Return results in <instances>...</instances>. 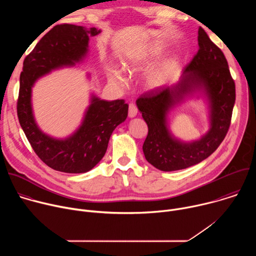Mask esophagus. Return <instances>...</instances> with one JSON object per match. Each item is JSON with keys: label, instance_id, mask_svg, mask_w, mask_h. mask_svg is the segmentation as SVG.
Segmentation results:
<instances>
[{"label": "esophagus", "instance_id": "1", "mask_svg": "<svg viewBox=\"0 0 256 256\" xmlns=\"http://www.w3.org/2000/svg\"><path fill=\"white\" fill-rule=\"evenodd\" d=\"M138 114V107L136 105V103L130 102L128 105V116L130 118H134Z\"/></svg>", "mask_w": 256, "mask_h": 256}]
</instances>
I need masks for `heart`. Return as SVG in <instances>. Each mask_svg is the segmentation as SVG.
Instances as JSON below:
<instances>
[{
  "mask_svg": "<svg viewBox=\"0 0 256 256\" xmlns=\"http://www.w3.org/2000/svg\"><path fill=\"white\" fill-rule=\"evenodd\" d=\"M151 56H152L149 54H146L144 56H136L134 58H132V60H130V62H128L124 66L130 72L136 70L140 66L147 64L149 62V60L151 58ZM165 78H166V68L162 66H156L153 70H151V72H149V76H148L149 82L152 85L161 84L164 81ZM109 79H110L112 82L116 83L120 86H124L126 83V79L122 76L120 72L116 70L110 72V74H109Z\"/></svg>",
  "mask_w": 256,
  "mask_h": 256,
  "instance_id": "1",
  "label": "heart"
}]
</instances>
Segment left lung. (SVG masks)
I'll return each instance as SVG.
<instances>
[{
    "label": "left lung",
    "mask_w": 256,
    "mask_h": 256,
    "mask_svg": "<svg viewBox=\"0 0 256 256\" xmlns=\"http://www.w3.org/2000/svg\"><path fill=\"white\" fill-rule=\"evenodd\" d=\"M198 40L200 48L186 66L181 83L149 90L136 100L138 110L148 124V134L142 144L144 158L162 171L184 169L206 159L224 140L231 124L236 92L228 62L202 27ZM202 86L211 100V130L200 141L180 143L168 134L166 112L184 94Z\"/></svg>",
    "instance_id": "1"
}]
</instances>
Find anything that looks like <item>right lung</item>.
<instances>
[{
  "mask_svg": "<svg viewBox=\"0 0 256 256\" xmlns=\"http://www.w3.org/2000/svg\"><path fill=\"white\" fill-rule=\"evenodd\" d=\"M95 27L60 24L52 28L23 62L17 100L20 126L40 159L48 167L66 173L91 170L105 155L114 128L126 120L128 105L124 99L106 101L93 97L83 124L72 136L56 140L36 126L31 108V87L35 80L54 68L74 64L86 54L89 36Z\"/></svg>",
  "mask_w": 256,
  "mask_h": 256,
  "instance_id": "add662e5",
  "label": "right lung"
}]
</instances>
